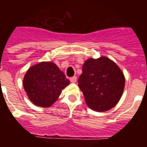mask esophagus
Returning a JSON list of instances; mask_svg holds the SVG:
<instances>
[{"mask_svg":"<svg viewBox=\"0 0 147 147\" xmlns=\"http://www.w3.org/2000/svg\"><path fill=\"white\" fill-rule=\"evenodd\" d=\"M76 80H77L76 76H73V77H71V79H70V81H71L72 83H75L76 82Z\"/></svg>","mask_w":147,"mask_h":147,"instance_id":"34e87169","label":"esophagus"}]
</instances>
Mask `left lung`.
Returning <instances> with one entry per match:
<instances>
[{
    "mask_svg": "<svg viewBox=\"0 0 147 147\" xmlns=\"http://www.w3.org/2000/svg\"><path fill=\"white\" fill-rule=\"evenodd\" d=\"M125 77L116 63L106 57L90 58L83 64L78 86L87 105L97 112L112 109L124 92Z\"/></svg>",
    "mask_w": 147,
    "mask_h": 147,
    "instance_id": "8db88e82",
    "label": "left lung"
}]
</instances>
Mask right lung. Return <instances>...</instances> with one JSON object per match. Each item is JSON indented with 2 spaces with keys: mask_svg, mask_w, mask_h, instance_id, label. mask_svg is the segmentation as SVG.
<instances>
[{
  "mask_svg": "<svg viewBox=\"0 0 147 147\" xmlns=\"http://www.w3.org/2000/svg\"><path fill=\"white\" fill-rule=\"evenodd\" d=\"M69 84L64 73L51 62H39L29 67L23 82L30 101L42 107H51Z\"/></svg>",
  "mask_w": 147,
  "mask_h": 147,
  "instance_id": "1",
  "label": "right lung"
}]
</instances>
